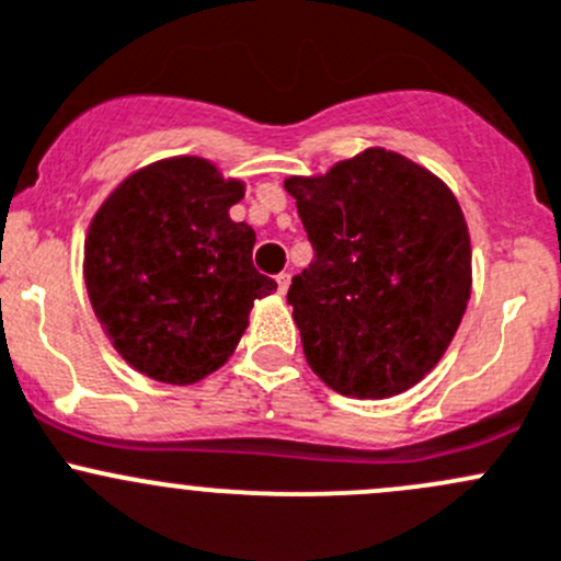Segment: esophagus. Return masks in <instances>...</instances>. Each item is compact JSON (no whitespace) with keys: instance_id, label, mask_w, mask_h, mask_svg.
<instances>
[{"instance_id":"esophagus-1","label":"esophagus","mask_w":561,"mask_h":561,"mask_svg":"<svg viewBox=\"0 0 561 561\" xmlns=\"http://www.w3.org/2000/svg\"><path fill=\"white\" fill-rule=\"evenodd\" d=\"M276 285H279V293H282V296H285L287 287H290V274H287V271H285V274L276 276Z\"/></svg>"}]
</instances>
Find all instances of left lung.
<instances>
[{"label":"left lung","mask_w":561,"mask_h":561,"mask_svg":"<svg viewBox=\"0 0 561 561\" xmlns=\"http://www.w3.org/2000/svg\"><path fill=\"white\" fill-rule=\"evenodd\" d=\"M285 190L314 249L287 290L314 375L353 399L421 382L448 350L472 287L454 192L386 149L320 179H287Z\"/></svg>","instance_id":"8db88e82"}]
</instances>
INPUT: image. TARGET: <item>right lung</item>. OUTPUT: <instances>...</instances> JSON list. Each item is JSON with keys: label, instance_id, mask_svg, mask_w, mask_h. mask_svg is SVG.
Instances as JSON below:
<instances>
[{"label": "right lung", "instance_id": "add662e5", "mask_svg": "<svg viewBox=\"0 0 561 561\" xmlns=\"http://www.w3.org/2000/svg\"><path fill=\"white\" fill-rule=\"evenodd\" d=\"M244 197L197 157L129 175L87 239V290L113 347L146 377L190 386L233 355L249 309L276 290L252 263L254 230L228 208Z\"/></svg>", "mask_w": 561, "mask_h": 561}]
</instances>
